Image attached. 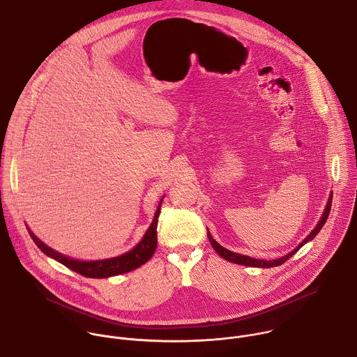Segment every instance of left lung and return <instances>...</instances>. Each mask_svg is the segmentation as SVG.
<instances>
[{"label":"left lung","instance_id":"1","mask_svg":"<svg viewBox=\"0 0 357 357\" xmlns=\"http://www.w3.org/2000/svg\"><path fill=\"white\" fill-rule=\"evenodd\" d=\"M331 206H332V193H331V196H329V199H328V203H326V206H325V211H324V213H322V216H321V219H319V222L317 223V226H315V229L305 237L294 250H291L288 254H285V256H282V257H280V259H274V260H259V259H254V257H250V256H244V254H238V252H234V251H230V250H227V248H225L223 245H220L213 237H212V234H211V231L208 230V237H209V241H211V244H212V247L215 248V251L219 254L220 257H223L225 260H227V261H230V263H234V264H240V266H247V267H257V268H271V267H278V266H281L282 263H285L288 259H291L294 254L303 245V244H307L308 241H311V240H314L315 238V236L321 231V229L324 227V225H325V222H326V219H328V216H329V212H331Z\"/></svg>","mask_w":357,"mask_h":357}]
</instances>
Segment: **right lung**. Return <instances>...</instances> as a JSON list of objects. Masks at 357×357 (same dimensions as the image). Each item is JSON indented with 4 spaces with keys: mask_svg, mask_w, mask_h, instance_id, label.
Segmentation results:
<instances>
[{
    "mask_svg": "<svg viewBox=\"0 0 357 357\" xmlns=\"http://www.w3.org/2000/svg\"><path fill=\"white\" fill-rule=\"evenodd\" d=\"M165 196L161 197L158 208L154 213V219H152L149 227L146 229L145 234L142 238L127 252L120 254L117 257L112 259H105V260H77L69 256H65V254L54 250L52 247H49L45 244L40 238L35 236V233L29 229V236L35 241V244L40 248L43 254H46L47 257L56 260L58 263L63 264L65 267L70 268L72 271H76L77 274L87 277V278H109L120 274L130 273L142 264H145L151 257L152 254L155 252L157 248V225H158V218H160V209L162 205V200Z\"/></svg>",
    "mask_w": 357,
    "mask_h": 357,
    "instance_id": "right-lung-1",
    "label": "right lung"
}]
</instances>
